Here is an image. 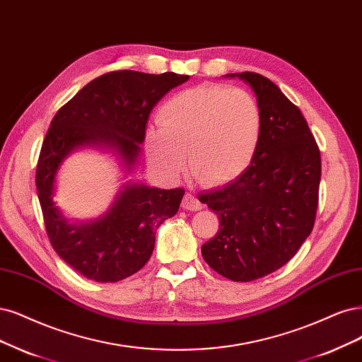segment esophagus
Wrapping results in <instances>:
<instances>
[{"instance_id": "1", "label": "esophagus", "mask_w": 362, "mask_h": 362, "mask_svg": "<svg viewBox=\"0 0 362 362\" xmlns=\"http://www.w3.org/2000/svg\"><path fill=\"white\" fill-rule=\"evenodd\" d=\"M181 206H182L184 209H189V211H199V209L204 208L202 202L199 201V199H197L194 194H192V193H187V194L184 196Z\"/></svg>"}]
</instances>
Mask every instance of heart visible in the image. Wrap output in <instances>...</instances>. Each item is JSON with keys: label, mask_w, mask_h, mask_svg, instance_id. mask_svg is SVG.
<instances>
[{"label": "heart", "mask_w": 362, "mask_h": 362, "mask_svg": "<svg viewBox=\"0 0 362 362\" xmlns=\"http://www.w3.org/2000/svg\"><path fill=\"white\" fill-rule=\"evenodd\" d=\"M262 134L256 98L240 88L202 83L161 105L158 121L145 132L148 160L169 177L187 168L209 184L238 180L250 168Z\"/></svg>", "instance_id": "heart-1"}]
</instances>
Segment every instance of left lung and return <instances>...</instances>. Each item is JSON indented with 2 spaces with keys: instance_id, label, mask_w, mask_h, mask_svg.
Instances as JSON below:
<instances>
[{
  "instance_id": "1",
  "label": "left lung",
  "mask_w": 362,
  "mask_h": 362,
  "mask_svg": "<svg viewBox=\"0 0 362 362\" xmlns=\"http://www.w3.org/2000/svg\"><path fill=\"white\" fill-rule=\"evenodd\" d=\"M224 78H238L255 93L262 134L250 168L238 180L199 196L220 220L202 256L220 276L252 281L281 268L311 233L320 153L301 110L276 83L252 71Z\"/></svg>"
}]
</instances>
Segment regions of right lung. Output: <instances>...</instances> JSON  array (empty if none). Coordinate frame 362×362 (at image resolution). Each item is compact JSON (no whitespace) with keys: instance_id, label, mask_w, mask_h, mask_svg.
<instances>
[{"instance_id":"right-lung-1","label":"right lung","mask_w":362,"mask_h":362,"mask_svg":"<svg viewBox=\"0 0 362 362\" xmlns=\"http://www.w3.org/2000/svg\"><path fill=\"white\" fill-rule=\"evenodd\" d=\"M189 78L172 71H110L86 83L54 117L37 165V194L54 250L83 277L117 283L133 276L151 257L160 224L178 213L184 189H157L132 177L149 114ZM79 148L107 153L123 173L107 213L90 221L67 218L53 201L59 169Z\"/></svg>"}]
</instances>
